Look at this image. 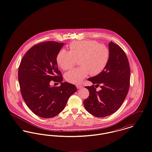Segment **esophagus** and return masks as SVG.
<instances>
[{
	"label": "esophagus",
	"mask_w": 152,
	"mask_h": 152,
	"mask_svg": "<svg viewBox=\"0 0 152 152\" xmlns=\"http://www.w3.org/2000/svg\"><path fill=\"white\" fill-rule=\"evenodd\" d=\"M76 87H77V89H80V88H83V86L82 85H80V84H77V85H76Z\"/></svg>",
	"instance_id": "obj_1"
}]
</instances>
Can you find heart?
Instances as JSON below:
<instances>
[{
  "instance_id": "obj_1",
  "label": "heart",
  "mask_w": 152,
  "mask_h": 152,
  "mask_svg": "<svg viewBox=\"0 0 152 152\" xmlns=\"http://www.w3.org/2000/svg\"><path fill=\"white\" fill-rule=\"evenodd\" d=\"M109 50L104 44L92 40L75 41L69 45V51L64 49L58 52L56 61L64 71L70 69L79 59L81 66L66 73L65 79L72 84H79L90 73L96 75L107 64Z\"/></svg>"
}]
</instances>
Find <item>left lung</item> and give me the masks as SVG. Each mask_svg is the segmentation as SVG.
<instances>
[{"label": "left lung", "instance_id": "left-lung-1", "mask_svg": "<svg viewBox=\"0 0 152 152\" xmlns=\"http://www.w3.org/2000/svg\"><path fill=\"white\" fill-rule=\"evenodd\" d=\"M109 50L108 61L104 70L88 79L94 85L85 87L89 96L84 101V106L89 113L97 117L116 112L122 105L130 86V66L125 52L112 42L109 43ZM99 86L102 89L97 92L95 88Z\"/></svg>", "mask_w": 152, "mask_h": 152}]
</instances>
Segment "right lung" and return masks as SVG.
I'll return each instance as SVG.
<instances>
[{
    "mask_svg": "<svg viewBox=\"0 0 152 152\" xmlns=\"http://www.w3.org/2000/svg\"><path fill=\"white\" fill-rule=\"evenodd\" d=\"M64 43L50 41L31 47L22 58L18 69V80L22 97L29 109L42 118H52L65 108L76 87L62 82L56 57ZM60 82L51 87L50 82Z\"/></svg>",
    "mask_w": 152,
    "mask_h": 152,
    "instance_id": "right-lung-1",
    "label": "right lung"
}]
</instances>
